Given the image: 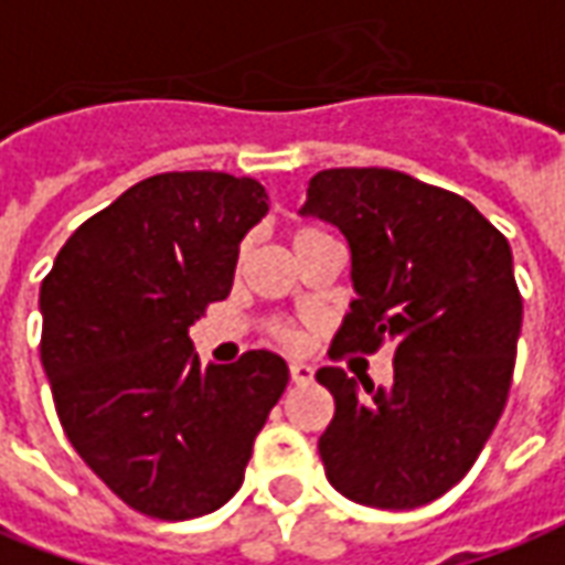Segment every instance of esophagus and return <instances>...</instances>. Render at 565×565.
<instances>
[{
  "mask_svg": "<svg viewBox=\"0 0 565 565\" xmlns=\"http://www.w3.org/2000/svg\"><path fill=\"white\" fill-rule=\"evenodd\" d=\"M311 376H315V370L309 364H302V361H294L290 364V379H294L296 385H309Z\"/></svg>",
  "mask_w": 565,
  "mask_h": 565,
  "instance_id": "obj_1",
  "label": "esophagus"
}]
</instances>
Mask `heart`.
Listing matches in <instances>:
<instances>
[{
    "mask_svg": "<svg viewBox=\"0 0 565 565\" xmlns=\"http://www.w3.org/2000/svg\"><path fill=\"white\" fill-rule=\"evenodd\" d=\"M327 238L321 228H311V226H299L290 232V247H294V256L302 254L306 247H311L315 242H321ZM271 337L278 339L281 345H296V333L287 327V323H271Z\"/></svg>",
    "mask_w": 565,
    "mask_h": 565,
    "instance_id": "b5f03b06",
    "label": "heart"
}]
</instances>
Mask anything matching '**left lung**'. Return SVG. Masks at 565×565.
<instances>
[{"mask_svg":"<svg viewBox=\"0 0 565 565\" xmlns=\"http://www.w3.org/2000/svg\"><path fill=\"white\" fill-rule=\"evenodd\" d=\"M302 214L339 226L358 299L330 358L394 351L388 388L321 366L337 413L318 440L333 487L370 508H419L459 483L502 416L523 299L511 247L471 201L388 168L311 177Z\"/></svg>","mask_w":565,"mask_h":565,"instance_id":"obj_1","label":"left lung"}]
</instances>
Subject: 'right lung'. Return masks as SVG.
<instances>
[{
	"mask_svg": "<svg viewBox=\"0 0 565 565\" xmlns=\"http://www.w3.org/2000/svg\"><path fill=\"white\" fill-rule=\"evenodd\" d=\"M266 201L250 177L156 173L85 220L42 281L39 351L57 419L90 471L146 516L223 508L287 388L278 354L201 366L189 339L232 290L238 244Z\"/></svg>",
	"mask_w": 565,
	"mask_h": 565,
	"instance_id": "obj_1",
	"label": "right lung"
}]
</instances>
